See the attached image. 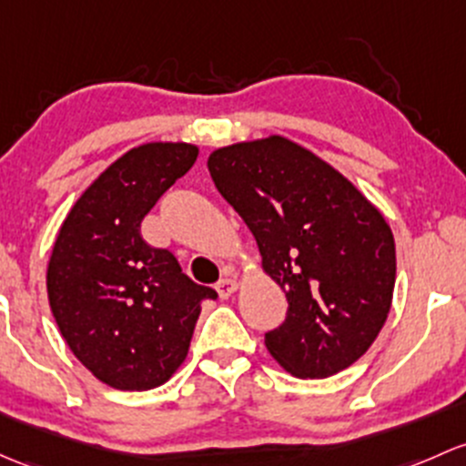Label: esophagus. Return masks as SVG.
<instances>
[{"label": "esophagus", "mask_w": 466, "mask_h": 466, "mask_svg": "<svg viewBox=\"0 0 466 466\" xmlns=\"http://www.w3.org/2000/svg\"><path fill=\"white\" fill-rule=\"evenodd\" d=\"M237 288H238L237 279H232V277H225V279H220V281L217 283V292H218V297H220V299H228V297H232L234 292H237Z\"/></svg>", "instance_id": "34e87169"}]
</instances>
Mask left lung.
Segmentation results:
<instances>
[{
    "mask_svg": "<svg viewBox=\"0 0 466 466\" xmlns=\"http://www.w3.org/2000/svg\"><path fill=\"white\" fill-rule=\"evenodd\" d=\"M208 167L257 238L263 270L286 292V321L266 332L270 355L303 380L355 364L393 301L395 241L380 209L281 136L217 149Z\"/></svg>",
    "mask_w": 466,
    "mask_h": 466,
    "instance_id": "obj_1",
    "label": "left lung"
}]
</instances>
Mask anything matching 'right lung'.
Returning a JSON list of instances; mask_svg holds the SVG:
<instances>
[{"instance_id": "right-lung-1", "label": "right lung", "mask_w": 466, "mask_h": 466, "mask_svg": "<svg viewBox=\"0 0 466 466\" xmlns=\"http://www.w3.org/2000/svg\"><path fill=\"white\" fill-rule=\"evenodd\" d=\"M196 156L187 143L127 151L77 198L53 246L46 290L57 328L73 355L117 390L165 384L187 357L200 303L218 297L140 234Z\"/></svg>"}]
</instances>
